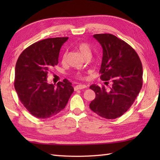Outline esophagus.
<instances>
[{"mask_svg": "<svg viewBox=\"0 0 160 160\" xmlns=\"http://www.w3.org/2000/svg\"><path fill=\"white\" fill-rule=\"evenodd\" d=\"M87 87L86 85H84V84H78V85H76V87H74V90L76 91L78 89H85Z\"/></svg>", "mask_w": 160, "mask_h": 160, "instance_id": "34e87169", "label": "esophagus"}]
</instances>
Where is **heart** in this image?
<instances>
[{
    "label": "heart",
    "instance_id": "heart-1",
    "mask_svg": "<svg viewBox=\"0 0 160 160\" xmlns=\"http://www.w3.org/2000/svg\"><path fill=\"white\" fill-rule=\"evenodd\" d=\"M77 49H78V51H79V52L81 53H82V55L84 58H86L87 56H91V49H90L89 45H88L87 43H86V42L78 43V45H77ZM64 58H65V54L63 55L62 60L64 59ZM78 77L81 78V76L80 74H78Z\"/></svg>",
    "mask_w": 160,
    "mask_h": 160
}]
</instances>
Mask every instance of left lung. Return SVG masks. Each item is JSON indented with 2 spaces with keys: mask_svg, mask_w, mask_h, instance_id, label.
<instances>
[{
  "mask_svg": "<svg viewBox=\"0 0 160 160\" xmlns=\"http://www.w3.org/2000/svg\"><path fill=\"white\" fill-rule=\"evenodd\" d=\"M102 47L100 79L111 86L105 88L92 84L96 93L89 108L106 119L120 117L134 102L142 87V64L138 53L124 40L110 33L95 34Z\"/></svg>",
  "mask_w": 160,
  "mask_h": 160,
  "instance_id": "left-lung-1",
  "label": "left lung"
}]
</instances>
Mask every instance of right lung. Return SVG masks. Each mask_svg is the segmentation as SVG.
<instances>
[{
    "instance_id": "right-lung-1",
    "label": "right lung",
    "mask_w": 160,
    "mask_h": 160,
    "mask_svg": "<svg viewBox=\"0 0 160 160\" xmlns=\"http://www.w3.org/2000/svg\"><path fill=\"white\" fill-rule=\"evenodd\" d=\"M68 37H58L32 44L20 54L15 67L14 88L27 110L40 119L53 117L64 109L73 88L69 81L49 84L47 74L58 64L61 47Z\"/></svg>"
}]
</instances>
